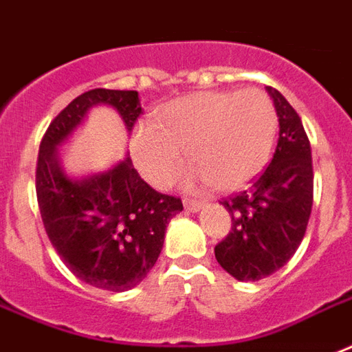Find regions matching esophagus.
<instances>
[{
	"label": "esophagus",
	"mask_w": 352,
	"mask_h": 352,
	"mask_svg": "<svg viewBox=\"0 0 352 352\" xmlns=\"http://www.w3.org/2000/svg\"><path fill=\"white\" fill-rule=\"evenodd\" d=\"M186 210H189V212H193V214H197V212H201L202 208H204V202L201 201H191V199H187L186 202Z\"/></svg>",
	"instance_id": "esophagus-1"
}]
</instances>
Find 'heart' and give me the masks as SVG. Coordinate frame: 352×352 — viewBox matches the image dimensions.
<instances>
[{"mask_svg":"<svg viewBox=\"0 0 352 352\" xmlns=\"http://www.w3.org/2000/svg\"><path fill=\"white\" fill-rule=\"evenodd\" d=\"M278 116L263 89L197 91L166 102L153 122L138 123L131 138L135 165L151 186L170 187L187 157L193 184L236 191L270 157Z\"/></svg>","mask_w":352,"mask_h":352,"instance_id":"b5f03b06","label":"heart"}]
</instances>
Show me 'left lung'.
Masks as SVG:
<instances>
[{
  "label": "left lung",
  "instance_id": "1",
  "mask_svg": "<svg viewBox=\"0 0 352 352\" xmlns=\"http://www.w3.org/2000/svg\"><path fill=\"white\" fill-rule=\"evenodd\" d=\"M279 122L272 163L242 193L221 202L232 219L215 258L238 281H258L296 253L313 206L311 146L302 120L278 89L266 88Z\"/></svg>",
  "mask_w": 352,
  "mask_h": 352
}]
</instances>
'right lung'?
Wrapping results in <instances>:
<instances>
[{"instance_id": "1", "label": "right lung", "mask_w": 352, "mask_h": 352, "mask_svg": "<svg viewBox=\"0 0 352 352\" xmlns=\"http://www.w3.org/2000/svg\"><path fill=\"white\" fill-rule=\"evenodd\" d=\"M99 104L116 110L129 135L142 112L138 91L97 88L78 95L46 129L35 187L46 234L69 270L91 287L123 292L150 274L166 225L184 206L151 189L129 155L104 173L73 178L63 170L60 148Z\"/></svg>"}]
</instances>
